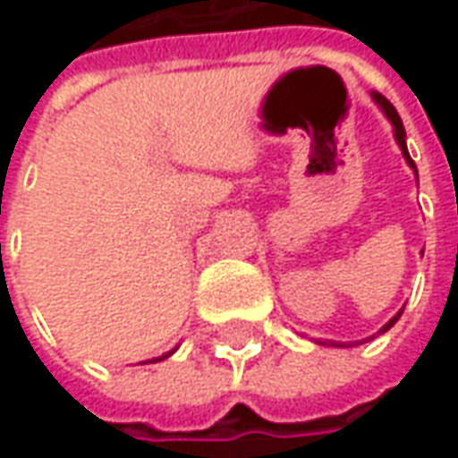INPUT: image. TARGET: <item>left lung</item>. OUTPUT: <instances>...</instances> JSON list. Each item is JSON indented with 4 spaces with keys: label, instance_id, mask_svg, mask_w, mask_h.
I'll use <instances>...</instances> for the list:
<instances>
[{
    "label": "left lung",
    "instance_id": "left-lung-1",
    "mask_svg": "<svg viewBox=\"0 0 458 458\" xmlns=\"http://www.w3.org/2000/svg\"><path fill=\"white\" fill-rule=\"evenodd\" d=\"M372 98H375V104H377L379 109H382V114L390 119V124H393V134H395V142L400 145V150H403V157H405V163L413 167V173L418 175V170H415V163L411 160V155H408V145H405V127H403V119H400V114L395 112V106H393V104H390L387 98L382 97V94H377V91H372ZM400 313H403V310H400ZM400 313H397V316H393V318H390L387 324L382 326V328H379V334H385V331H387L390 326L395 324L397 318H400ZM331 346H342V344H331Z\"/></svg>",
    "mask_w": 458,
    "mask_h": 458
}]
</instances>
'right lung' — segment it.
Segmentation results:
<instances>
[{"label": "right lung", "mask_w": 458, "mask_h": 458, "mask_svg": "<svg viewBox=\"0 0 458 458\" xmlns=\"http://www.w3.org/2000/svg\"><path fill=\"white\" fill-rule=\"evenodd\" d=\"M173 352H175V349H173ZM173 352H167V354H163V357H155V360H150V361H163V360H167V357H170ZM142 364H148V361H142Z\"/></svg>", "instance_id": "1"}]
</instances>
